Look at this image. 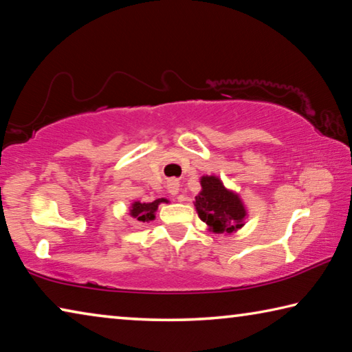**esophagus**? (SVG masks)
<instances>
[{
    "label": "esophagus",
    "mask_w": 352,
    "mask_h": 352,
    "mask_svg": "<svg viewBox=\"0 0 352 352\" xmlns=\"http://www.w3.org/2000/svg\"><path fill=\"white\" fill-rule=\"evenodd\" d=\"M168 190H169L170 195H177L178 190H180V183H178V180H174V178L169 180L168 182Z\"/></svg>",
    "instance_id": "esophagus-1"
}]
</instances>
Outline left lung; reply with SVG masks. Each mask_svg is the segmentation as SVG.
<instances>
[{
	"mask_svg": "<svg viewBox=\"0 0 352 352\" xmlns=\"http://www.w3.org/2000/svg\"><path fill=\"white\" fill-rule=\"evenodd\" d=\"M201 190L195 197L194 206L208 230L217 234H231L245 225L247 208L239 194L225 188L217 175L200 178Z\"/></svg>",
	"mask_w": 352,
	"mask_h": 352,
	"instance_id": "1",
	"label": "left lung"
}]
</instances>
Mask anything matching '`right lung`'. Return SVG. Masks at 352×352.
Here are the masks:
<instances>
[{
  "label": "right lung",
  "instance_id": "right-lung-1",
  "mask_svg": "<svg viewBox=\"0 0 352 352\" xmlns=\"http://www.w3.org/2000/svg\"><path fill=\"white\" fill-rule=\"evenodd\" d=\"M160 204H168L166 199H157L151 204H141V201H133L130 206V216L138 222H151L155 219V212L158 210Z\"/></svg>",
  "mask_w": 352,
  "mask_h": 352
}]
</instances>
